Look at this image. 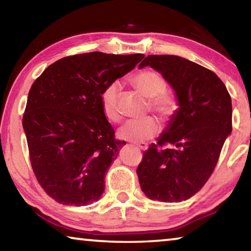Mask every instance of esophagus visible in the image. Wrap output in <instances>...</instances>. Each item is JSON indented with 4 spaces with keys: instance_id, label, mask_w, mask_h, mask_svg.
I'll use <instances>...</instances> for the list:
<instances>
[{
    "instance_id": "esophagus-1",
    "label": "esophagus",
    "mask_w": 251,
    "mask_h": 251,
    "mask_svg": "<svg viewBox=\"0 0 251 251\" xmlns=\"http://www.w3.org/2000/svg\"><path fill=\"white\" fill-rule=\"evenodd\" d=\"M135 145H136L138 149H141L142 151L147 150V143H137V144H135Z\"/></svg>"
}]
</instances>
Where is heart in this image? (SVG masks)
Returning <instances> with one entry per match:
<instances>
[{
  "instance_id": "b5f03b06",
  "label": "heart",
  "mask_w": 251,
  "mask_h": 251,
  "mask_svg": "<svg viewBox=\"0 0 251 251\" xmlns=\"http://www.w3.org/2000/svg\"><path fill=\"white\" fill-rule=\"evenodd\" d=\"M134 85L146 97L152 98L151 105L154 111L163 118H170L176 113L177 102L172 95L165 91V81L161 75L152 70H144L133 78ZM121 83L114 81L102 91L100 100L105 116L111 122L121 118L118 111V98ZM160 132V124L152 117L142 121H127L118 129L119 138L129 142H145Z\"/></svg>"
}]
</instances>
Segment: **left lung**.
I'll use <instances>...</instances> for the list:
<instances>
[{"label": "left lung", "mask_w": 251, "mask_h": 251, "mask_svg": "<svg viewBox=\"0 0 251 251\" xmlns=\"http://www.w3.org/2000/svg\"><path fill=\"white\" fill-rule=\"evenodd\" d=\"M147 66L172 87L178 108L156 144L143 154L136 172L151 200L181 202L199 192L216 168L232 130L231 97L213 71L188 59L151 54L138 68Z\"/></svg>", "instance_id": "left-lung-1"}]
</instances>
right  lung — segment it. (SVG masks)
Instances as JSON below:
<instances>
[{
	"mask_svg": "<svg viewBox=\"0 0 251 251\" xmlns=\"http://www.w3.org/2000/svg\"><path fill=\"white\" fill-rule=\"evenodd\" d=\"M143 58L142 53L70 55L50 65L33 82L22 125L34 176L58 203L81 206L100 199L107 170L126 144L115 140L101 94Z\"/></svg>",
	"mask_w": 251,
	"mask_h": 251,
	"instance_id": "add662e5",
	"label": "right lung"
}]
</instances>
